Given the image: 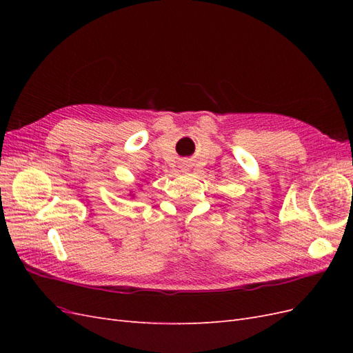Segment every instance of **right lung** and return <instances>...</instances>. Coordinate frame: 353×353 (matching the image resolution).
<instances>
[{
	"mask_svg": "<svg viewBox=\"0 0 353 353\" xmlns=\"http://www.w3.org/2000/svg\"><path fill=\"white\" fill-rule=\"evenodd\" d=\"M130 196H131V197H134V193H132V191H131V190H130Z\"/></svg>",
	"mask_w": 353,
	"mask_h": 353,
	"instance_id": "1",
	"label": "right lung"
}]
</instances>
